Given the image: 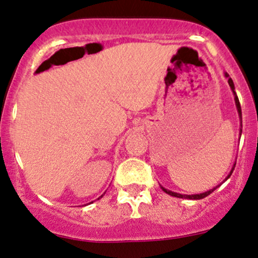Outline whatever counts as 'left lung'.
<instances>
[{
  "label": "left lung",
  "instance_id": "left-lung-1",
  "mask_svg": "<svg viewBox=\"0 0 258 258\" xmlns=\"http://www.w3.org/2000/svg\"><path fill=\"white\" fill-rule=\"evenodd\" d=\"M225 77L228 78V83H229V85H230L231 90H233L234 95H235V103H236V108H238V112H239V115H240V119H241V106H240L239 98H238V96H236L235 88H234V83H233V80H231V78H229V74H227V73H225ZM241 123H242V119H241ZM234 168H235V164H234L233 169H231V172L229 173V175H228V178H229V176L231 175V173H233ZM228 178H227V179H228ZM218 186H219V185H218ZM218 186L213 187V189H211L210 191L202 192V194H198V195H181V194H178V192H173V191H170V190H167V189H164V187H162V186H161V187H162V190H163L164 192H167L168 195H170V196H175V198H180V199H189V200H201V199H205V198H206V196L210 195V194H212V192L215 191V190H216L217 187H218Z\"/></svg>",
  "mask_w": 258,
  "mask_h": 258
}]
</instances>
